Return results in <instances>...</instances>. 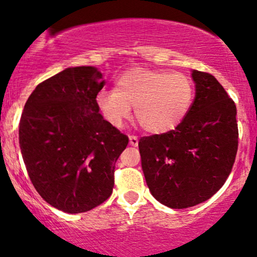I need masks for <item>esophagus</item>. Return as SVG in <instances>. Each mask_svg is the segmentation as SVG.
Returning a JSON list of instances; mask_svg holds the SVG:
<instances>
[{
    "label": "esophagus",
    "mask_w": 257,
    "mask_h": 257,
    "mask_svg": "<svg viewBox=\"0 0 257 257\" xmlns=\"http://www.w3.org/2000/svg\"><path fill=\"white\" fill-rule=\"evenodd\" d=\"M129 143H131L132 147H138L139 144V139L136 136H129Z\"/></svg>",
    "instance_id": "obj_1"
}]
</instances>
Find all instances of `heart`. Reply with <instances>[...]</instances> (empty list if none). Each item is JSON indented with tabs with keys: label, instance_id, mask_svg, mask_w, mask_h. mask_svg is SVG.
<instances>
[{
	"label": "heart",
	"instance_id": "obj_1",
	"mask_svg": "<svg viewBox=\"0 0 257 257\" xmlns=\"http://www.w3.org/2000/svg\"><path fill=\"white\" fill-rule=\"evenodd\" d=\"M194 83L187 75L137 67L115 82L114 91L101 90L96 103L110 125L123 126L136 108L140 125L153 134L175 129L193 103Z\"/></svg>",
	"mask_w": 257,
	"mask_h": 257
}]
</instances>
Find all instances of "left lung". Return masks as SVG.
<instances>
[{"label":"left lung","instance_id":"8db88e82","mask_svg":"<svg viewBox=\"0 0 257 257\" xmlns=\"http://www.w3.org/2000/svg\"><path fill=\"white\" fill-rule=\"evenodd\" d=\"M196 97L175 131L142 138V169L156 201L193 207L220 190L237 151L236 107L214 76L193 70Z\"/></svg>","mask_w":257,"mask_h":257}]
</instances>
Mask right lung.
I'll return each mask as SVG.
<instances>
[{
  "label": "right lung",
  "mask_w": 257,
  "mask_h": 257,
  "mask_svg": "<svg viewBox=\"0 0 257 257\" xmlns=\"http://www.w3.org/2000/svg\"><path fill=\"white\" fill-rule=\"evenodd\" d=\"M104 80L94 66L67 67L43 81L26 102L20 147L29 178L47 203L70 214L112 194L114 167L128 137L99 113Z\"/></svg>",
  "instance_id": "1"
}]
</instances>
